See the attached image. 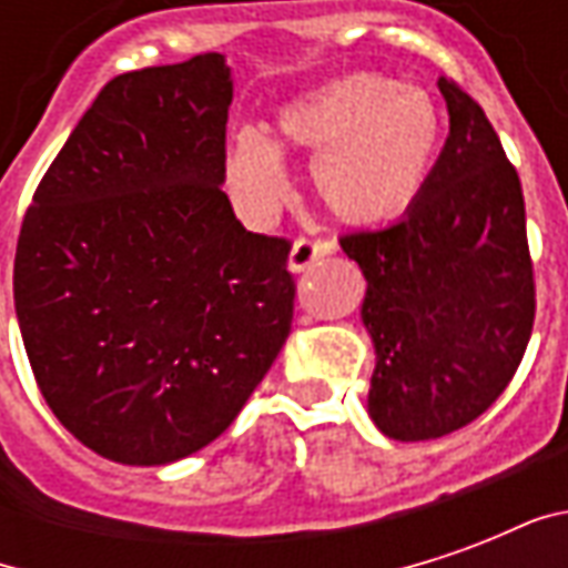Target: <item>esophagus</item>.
<instances>
[{
  "mask_svg": "<svg viewBox=\"0 0 568 568\" xmlns=\"http://www.w3.org/2000/svg\"><path fill=\"white\" fill-rule=\"evenodd\" d=\"M334 240H322V236H301L295 240V246H292V255H288V267L292 271H307L313 267L316 261L328 258L334 252Z\"/></svg>",
  "mask_w": 568,
  "mask_h": 568,
  "instance_id": "obj_1",
  "label": "esophagus"
}]
</instances>
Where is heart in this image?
<instances>
[{"label": "heart", "instance_id": "b5f03b06", "mask_svg": "<svg viewBox=\"0 0 568 568\" xmlns=\"http://www.w3.org/2000/svg\"><path fill=\"white\" fill-rule=\"evenodd\" d=\"M288 151L313 161V191L349 224L395 219L419 197L440 149V115L432 97L386 75H344L297 97L276 118ZM227 173L252 210H267L288 191L271 142L243 130L227 154Z\"/></svg>", "mask_w": 568, "mask_h": 568}]
</instances>
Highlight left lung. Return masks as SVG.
<instances>
[{"label": "left lung", "mask_w": 568, "mask_h": 568, "mask_svg": "<svg viewBox=\"0 0 568 568\" xmlns=\"http://www.w3.org/2000/svg\"><path fill=\"white\" fill-rule=\"evenodd\" d=\"M450 136L405 219L341 236L365 280L377 349L368 410L395 440L468 426L511 383L536 322L520 175L459 81L440 75Z\"/></svg>", "instance_id": "1"}]
</instances>
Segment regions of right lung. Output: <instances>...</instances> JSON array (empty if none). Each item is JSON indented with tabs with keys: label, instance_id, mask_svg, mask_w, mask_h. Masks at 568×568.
<instances>
[{
	"label": "right lung",
	"instance_id": "obj_1",
	"mask_svg": "<svg viewBox=\"0 0 568 568\" xmlns=\"http://www.w3.org/2000/svg\"><path fill=\"white\" fill-rule=\"evenodd\" d=\"M224 57L115 75L32 194L14 307L54 417L105 459L163 465L243 410L295 316L292 240L231 210Z\"/></svg>",
	"mask_w": 568,
	"mask_h": 568
}]
</instances>
